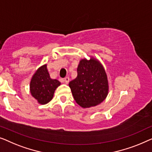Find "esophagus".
Segmentation results:
<instances>
[{"instance_id": "esophagus-1", "label": "esophagus", "mask_w": 152, "mask_h": 152, "mask_svg": "<svg viewBox=\"0 0 152 152\" xmlns=\"http://www.w3.org/2000/svg\"><path fill=\"white\" fill-rule=\"evenodd\" d=\"M64 82H65L66 84H68L69 82V77H66V78H65V79H64Z\"/></svg>"}]
</instances>
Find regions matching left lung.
I'll return each instance as SVG.
<instances>
[{
  "mask_svg": "<svg viewBox=\"0 0 152 152\" xmlns=\"http://www.w3.org/2000/svg\"><path fill=\"white\" fill-rule=\"evenodd\" d=\"M80 59L77 68L78 76L69 83L76 103L83 108L96 106L109 93V82L102 63L96 58Z\"/></svg>",
  "mask_w": 152,
  "mask_h": 152,
  "instance_id": "left-lung-1",
  "label": "left lung"
}]
</instances>
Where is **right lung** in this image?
<instances>
[{
	"label": "right lung",
	"mask_w": 152,
	"mask_h": 152,
	"mask_svg": "<svg viewBox=\"0 0 152 152\" xmlns=\"http://www.w3.org/2000/svg\"><path fill=\"white\" fill-rule=\"evenodd\" d=\"M60 85L58 80L51 78L47 64H44L38 68L31 77L29 91L38 104H45L52 100L55 90Z\"/></svg>",
	"instance_id": "obj_1"
}]
</instances>
